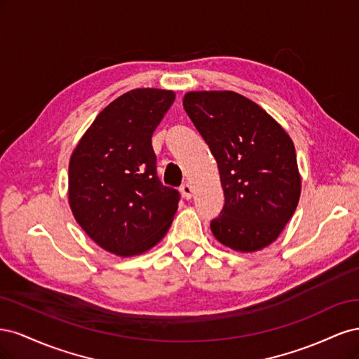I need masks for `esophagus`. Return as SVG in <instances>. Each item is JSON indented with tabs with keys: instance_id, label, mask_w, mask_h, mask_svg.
Here are the masks:
<instances>
[{
	"instance_id": "1",
	"label": "esophagus",
	"mask_w": 359,
	"mask_h": 359,
	"mask_svg": "<svg viewBox=\"0 0 359 359\" xmlns=\"http://www.w3.org/2000/svg\"><path fill=\"white\" fill-rule=\"evenodd\" d=\"M181 191H182V196L186 198V199H190V198H191V194H193V189H191V186H190L189 182L182 184V186H181Z\"/></svg>"
}]
</instances>
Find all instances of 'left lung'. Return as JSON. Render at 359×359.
<instances>
[{"label": "left lung", "instance_id": "obj_1", "mask_svg": "<svg viewBox=\"0 0 359 359\" xmlns=\"http://www.w3.org/2000/svg\"><path fill=\"white\" fill-rule=\"evenodd\" d=\"M182 106L220 172L224 205L211 220L214 236L245 253L274 243L301 193L287 133L262 107L232 91L187 93Z\"/></svg>", "mask_w": 359, "mask_h": 359}]
</instances>
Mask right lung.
Returning <instances> with one entry per match:
<instances>
[{
    "label": "right lung",
    "instance_id": "obj_1",
    "mask_svg": "<svg viewBox=\"0 0 359 359\" xmlns=\"http://www.w3.org/2000/svg\"><path fill=\"white\" fill-rule=\"evenodd\" d=\"M175 94L139 88L97 115L69 165V202L93 241L119 256L147 252L166 235L181 194L163 186L151 145Z\"/></svg>",
    "mask_w": 359,
    "mask_h": 359
}]
</instances>
